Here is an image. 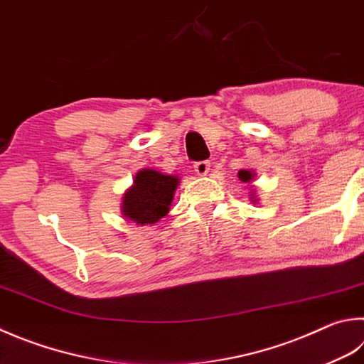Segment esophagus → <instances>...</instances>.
Segmentation results:
<instances>
[{
	"label": "esophagus",
	"instance_id": "obj_1",
	"mask_svg": "<svg viewBox=\"0 0 364 364\" xmlns=\"http://www.w3.org/2000/svg\"><path fill=\"white\" fill-rule=\"evenodd\" d=\"M209 169H210V163L209 161H198V163H195V171H196L198 176H205V174L209 173Z\"/></svg>",
	"mask_w": 364,
	"mask_h": 364
}]
</instances>
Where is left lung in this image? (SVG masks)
<instances>
[{"mask_svg": "<svg viewBox=\"0 0 364 364\" xmlns=\"http://www.w3.org/2000/svg\"><path fill=\"white\" fill-rule=\"evenodd\" d=\"M237 177H239V181L241 182H245V183H250L253 179H255V173H253V171H250V169H241L237 173ZM250 201L252 203H258L259 200H258V196L253 193V191H250Z\"/></svg>", "mask_w": 364, "mask_h": 364, "instance_id": "left-lung-1", "label": "left lung"}]
</instances>
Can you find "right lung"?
<instances>
[{"mask_svg": "<svg viewBox=\"0 0 364 364\" xmlns=\"http://www.w3.org/2000/svg\"><path fill=\"white\" fill-rule=\"evenodd\" d=\"M181 179L152 168H144L134 176L133 185L122 198V214L136 225H154L168 215Z\"/></svg>", "mask_w": 364, "mask_h": 364, "instance_id": "right-lung-1", "label": "right lung"}]
</instances>
